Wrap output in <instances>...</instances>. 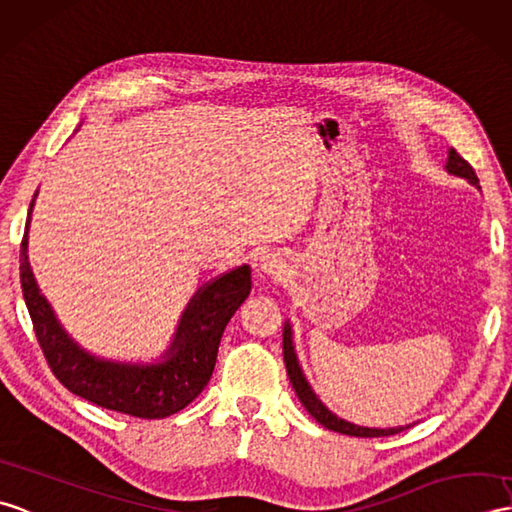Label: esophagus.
I'll use <instances>...</instances> for the list:
<instances>
[{
    "instance_id": "34e87169",
    "label": "esophagus",
    "mask_w": 512,
    "mask_h": 512,
    "mask_svg": "<svg viewBox=\"0 0 512 512\" xmlns=\"http://www.w3.org/2000/svg\"><path fill=\"white\" fill-rule=\"evenodd\" d=\"M288 272V264H285L283 255L268 253L259 259V277L270 281H281Z\"/></svg>"
}]
</instances>
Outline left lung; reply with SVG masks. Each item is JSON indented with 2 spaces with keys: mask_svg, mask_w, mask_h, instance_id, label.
<instances>
[{
  "mask_svg": "<svg viewBox=\"0 0 512 512\" xmlns=\"http://www.w3.org/2000/svg\"><path fill=\"white\" fill-rule=\"evenodd\" d=\"M445 170L451 176H458V178H465L467 183L478 185V176H475L471 165L460 157V154L451 148L447 152V163H445ZM283 360H285V368H288V377H290V384L296 392V397L305 406V410L312 414V417L327 427L331 432H340V434H347V436H360V438H375V436H392V434H399L403 430H408L414 423L410 425H399V427H364V425H355L340 419L338 414L331 412L323 401L316 397V392L312 390L310 382H307L305 375H303V368L299 364V358H296V349H294V342H292V325L290 320H285L283 325Z\"/></svg>",
  "mask_w": 512,
  "mask_h": 512,
  "instance_id": "left-lung-1",
  "label": "left lung"
}]
</instances>
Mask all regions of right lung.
I'll list each match as a JSON object with an SVG mask.
<instances>
[{"label":"right lung","instance_id":"1","mask_svg":"<svg viewBox=\"0 0 512 512\" xmlns=\"http://www.w3.org/2000/svg\"><path fill=\"white\" fill-rule=\"evenodd\" d=\"M34 198L19 253L21 290L34 334L58 382L95 406L139 419H163L189 406L209 384L224 327L251 294V266H237L198 288L159 360H106L82 349L67 334L32 275L28 231Z\"/></svg>","mask_w":512,"mask_h":512}]
</instances>
